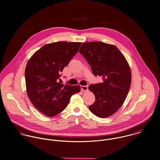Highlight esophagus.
<instances>
[{"instance_id": "obj_1", "label": "esophagus", "mask_w": 160, "mask_h": 160, "mask_svg": "<svg viewBox=\"0 0 160 160\" xmlns=\"http://www.w3.org/2000/svg\"><path fill=\"white\" fill-rule=\"evenodd\" d=\"M80 88H81V90L82 91H84V92H86V91H88V86H83V85H81L80 86Z\"/></svg>"}]
</instances>
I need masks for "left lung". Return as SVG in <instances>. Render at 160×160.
Here are the masks:
<instances>
[{
	"label": "left lung",
	"instance_id": "8db88e82",
	"mask_svg": "<svg viewBox=\"0 0 160 160\" xmlns=\"http://www.w3.org/2000/svg\"><path fill=\"white\" fill-rule=\"evenodd\" d=\"M79 52L93 74L103 80L88 87L95 96L90 111L101 118L112 116L122 106L130 89L132 76L126 59L116 46L99 41L83 42Z\"/></svg>",
	"mask_w": 160,
	"mask_h": 160
}]
</instances>
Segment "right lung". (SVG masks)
<instances>
[{"mask_svg": "<svg viewBox=\"0 0 160 160\" xmlns=\"http://www.w3.org/2000/svg\"><path fill=\"white\" fill-rule=\"evenodd\" d=\"M81 44L65 41L47 44L28 61L25 72L27 95L33 106L47 116L61 112L71 96L80 91V85H64L58 80Z\"/></svg>", "mask_w": 160, "mask_h": 160, "instance_id": "1", "label": "right lung"}]
</instances>
